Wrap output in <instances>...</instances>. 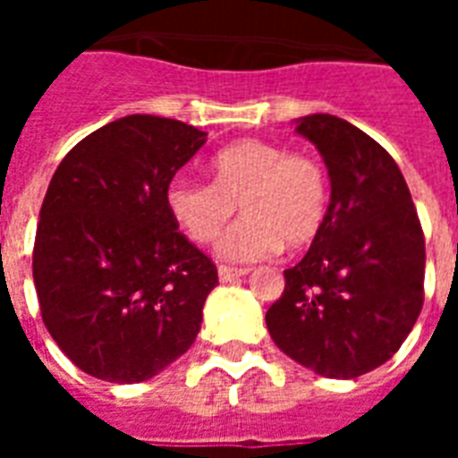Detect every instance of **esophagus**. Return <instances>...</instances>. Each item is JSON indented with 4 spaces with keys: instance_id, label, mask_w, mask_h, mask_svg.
<instances>
[{
    "instance_id": "obj_1",
    "label": "esophagus",
    "mask_w": 458,
    "mask_h": 458,
    "mask_svg": "<svg viewBox=\"0 0 458 458\" xmlns=\"http://www.w3.org/2000/svg\"><path fill=\"white\" fill-rule=\"evenodd\" d=\"M247 273H250V268H235V266H218V278H221L223 283H230V280L242 278V276H247Z\"/></svg>"
}]
</instances>
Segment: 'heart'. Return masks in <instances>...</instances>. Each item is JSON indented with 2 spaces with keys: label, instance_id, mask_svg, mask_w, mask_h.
Segmentation results:
<instances>
[{
  "label": "heart",
  "instance_id": "obj_1",
  "mask_svg": "<svg viewBox=\"0 0 458 458\" xmlns=\"http://www.w3.org/2000/svg\"><path fill=\"white\" fill-rule=\"evenodd\" d=\"M214 182L175 178L165 207L194 242H208L233 218L247 214L218 240L230 261H257L283 247L300 250L318 235L327 214L323 165L266 140H240L211 158Z\"/></svg>",
  "mask_w": 458,
  "mask_h": 458
}]
</instances>
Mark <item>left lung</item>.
Here are the masks:
<instances>
[{
  "instance_id": "left-lung-1",
  "label": "left lung",
  "mask_w": 458,
  "mask_h": 458,
  "mask_svg": "<svg viewBox=\"0 0 458 458\" xmlns=\"http://www.w3.org/2000/svg\"><path fill=\"white\" fill-rule=\"evenodd\" d=\"M330 175V204L285 293L266 311L273 342L326 377L390 359L423 309L426 237L406 180L376 140L330 114L297 121Z\"/></svg>"
}]
</instances>
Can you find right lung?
Returning <instances> with one entry per match:
<instances>
[{"label": "right lung", "instance_id": "right-lung-1", "mask_svg": "<svg viewBox=\"0 0 458 458\" xmlns=\"http://www.w3.org/2000/svg\"><path fill=\"white\" fill-rule=\"evenodd\" d=\"M207 142L175 118L111 121L64 157L39 208L32 278L59 349L89 376L142 383L192 347L218 283L165 207Z\"/></svg>", "mask_w": 458, "mask_h": 458}]
</instances>
